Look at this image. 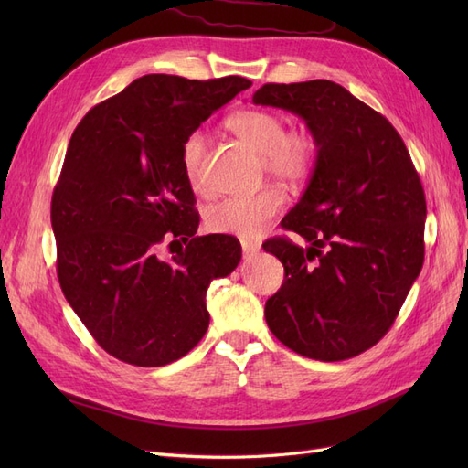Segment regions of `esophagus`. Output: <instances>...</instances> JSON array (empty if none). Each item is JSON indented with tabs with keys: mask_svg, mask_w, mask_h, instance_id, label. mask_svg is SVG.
<instances>
[{
	"mask_svg": "<svg viewBox=\"0 0 468 468\" xmlns=\"http://www.w3.org/2000/svg\"><path fill=\"white\" fill-rule=\"evenodd\" d=\"M260 250H261V246L258 242H253V239H242L244 256H256Z\"/></svg>",
	"mask_w": 468,
	"mask_h": 468,
	"instance_id": "obj_1",
	"label": "esophagus"
}]
</instances>
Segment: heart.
<instances>
[{"instance_id": "1", "label": "heart", "mask_w": 468, "mask_h": 468, "mask_svg": "<svg viewBox=\"0 0 468 468\" xmlns=\"http://www.w3.org/2000/svg\"><path fill=\"white\" fill-rule=\"evenodd\" d=\"M226 129L261 155V169L291 186H301L313 176L318 162V140L306 129L287 131L285 121L273 111L244 109L226 119ZM207 138L193 131L181 144L183 174L195 189H203L201 169ZM287 197L277 186H267L253 195H236L210 205L205 224L215 234L239 238L260 236L269 222L285 208Z\"/></svg>"}]
</instances>
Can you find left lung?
<instances>
[{"instance_id":"left-lung-1","label":"left lung","mask_w":468,"mask_h":468,"mask_svg":"<svg viewBox=\"0 0 468 468\" xmlns=\"http://www.w3.org/2000/svg\"><path fill=\"white\" fill-rule=\"evenodd\" d=\"M253 103L303 117L318 140L308 187L281 220L308 248L281 236L263 244L285 267L267 325L304 357L351 359L385 337L421 271L420 176L394 126L339 83H265Z\"/></svg>"}]
</instances>
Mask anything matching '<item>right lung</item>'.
<instances>
[{
  "label": "right lung",
  "mask_w": 468,
  "mask_h": 468,
  "mask_svg": "<svg viewBox=\"0 0 468 468\" xmlns=\"http://www.w3.org/2000/svg\"><path fill=\"white\" fill-rule=\"evenodd\" d=\"M251 86L242 76L148 74L88 111L69 138L50 205L62 292L109 356L136 367L174 363L208 328L207 289L242 258L236 238L195 236L181 144ZM188 242L172 262L164 241Z\"/></svg>",
  "instance_id": "right-lung-1"
}]
</instances>
